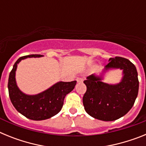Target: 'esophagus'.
<instances>
[{
  "mask_svg": "<svg viewBox=\"0 0 146 146\" xmlns=\"http://www.w3.org/2000/svg\"><path fill=\"white\" fill-rule=\"evenodd\" d=\"M82 81H83V78H82V77H78V78H77V82H82Z\"/></svg>",
  "mask_w": 146,
  "mask_h": 146,
  "instance_id": "esophagus-1",
  "label": "esophagus"
}]
</instances>
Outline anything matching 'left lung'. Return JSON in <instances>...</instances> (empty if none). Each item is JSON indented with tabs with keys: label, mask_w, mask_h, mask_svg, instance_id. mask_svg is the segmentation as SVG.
<instances>
[{
	"label": "left lung",
	"mask_w": 146,
	"mask_h": 146,
	"mask_svg": "<svg viewBox=\"0 0 146 146\" xmlns=\"http://www.w3.org/2000/svg\"><path fill=\"white\" fill-rule=\"evenodd\" d=\"M110 68L123 69V77L118 84L104 83L94 74L83 81L87 87L82 98L86 113L104 121H115L126 115L134 105L138 94L137 72L129 60L118 56L110 58L105 69Z\"/></svg>",
	"instance_id": "1"
}]
</instances>
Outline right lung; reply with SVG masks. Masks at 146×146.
Masks as SVG:
<instances>
[{
    "label": "right lung",
    "instance_id": "obj_1",
    "mask_svg": "<svg viewBox=\"0 0 146 146\" xmlns=\"http://www.w3.org/2000/svg\"><path fill=\"white\" fill-rule=\"evenodd\" d=\"M42 55L22 56L14 64L9 77L8 88L10 99L19 113L29 119L42 121L54 116L60 111L66 95L74 89L77 81L59 82L47 91L34 96L23 94L18 88L15 81V71L17 64L23 59L41 57Z\"/></svg>",
    "mask_w": 146,
    "mask_h": 146
}]
</instances>
